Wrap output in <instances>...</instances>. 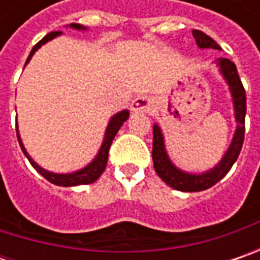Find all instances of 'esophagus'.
Returning a JSON list of instances; mask_svg holds the SVG:
<instances>
[{"label":"esophagus","mask_w":260,"mask_h":260,"mask_svg":"<svg viewBox=\"0 0 260 260\" xmlns=\"http://www.w3.org/2000/svg\"><path fill=\"white\" fill-rule=\"evenodd\" d=\"M153 107V101L147 96H137L132 101L130 110L133 113H149Z\"/></svg>","instance_id":"1"}]
</instances>
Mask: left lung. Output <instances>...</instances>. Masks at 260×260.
<instances>
[{
  "label": "left lung",
  "mask_w": 260,
  "mask_h": 260,
  "mask_svg": "<svg viewBox=\"0 0 260 260\" xmlns=\"http://www.w3.org/2000/svg\"><path fill=\"white\" fill-rule=\"evenodd\" d=\"M197 46L200 49H215L221 50V47L215 43L214 40L207 36L204 31L200 30H192ZM215 65L218 68L220 75L223 76L225 84L229 86V91L232 95L233 101V111H235L236 130L233 139L230 145L227 147L223 157L213 166L211 169L204 171L201 174L195 172H186L179 169L171 160V157L166 152L165 137L162 133V128L159 125L153 124V150H152V159H153V166H155L156 174L159 178L169 185L171 188L184 191V192H198L211 188L221 178H224L225 174L232 169V166L237 160L240 155L243 140H245V117H246V92L245 88L242 85V81L239 78L236 65L225 57H218L215 59Z\"/></svg>",
  "instance_id": "left-lung-1"
}]
</instances>
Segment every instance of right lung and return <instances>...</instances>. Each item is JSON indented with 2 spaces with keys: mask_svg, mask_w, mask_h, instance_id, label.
I'll return each instance as SVG.
<instances>
[{
  "mask_svg": "<svg viewBox=\"0 0 260 260\" xmlns=\"http://www.w3.org/2000/svg\"><path fill=\"white\" fill-rule=\"evenodd\" d=\"M66 27H71V28H75L78 31H85L88 30L85 25L82 24H76V23H72V24L66 25ZM62 35V31H52V33H49V35H46L37 45L31 49V52H30V55L27 57V60H25V65L31 60V57L35 55L36 52L42 47L43 45H46L47 42H50V40H53L56 37H59V36ZM24 65V66H25ZM128 114H130V111L128 110H121V111H118V113H115L111 118H110V121H108V124H107V128H105V133H104V139H103V143L100 146V150H98V153L95 155V157L84 168H81V169H78V171H74V172H68V174H57V172H50V171H47L45 168H42V166L39 165V164H36L35 160H33V157L28 155V152L25 150L24 145H23V140H21V137H20V132H18V124H17V137H18V143H20V147H21V150H23V153L25 155V157L28 159V162L31 164V166L35 168L36 171L39 172V174L42 175L43 178H46L49 182H52V184L59 185V186H76V185H86V184H92L95 182L103 172L105 171V166H107V162H108V150H110V146L113 143V140H114L115 135H117V132L120 130V127L124 124V121L128 118Z\"/></svg>",
  "mask_w": 260,
  "mask_h": 260,
  "instance_id": "1",
  "label": "right lung"
}]
</instances>
